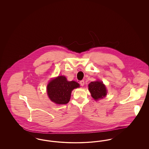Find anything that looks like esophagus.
I'll return each mask as SVG.
<instances>
[{
    "label": "esophagus",
    "instance_id": "34e87169",
    "mask_svg": "<svg viewBox=\"0 0 149 149\" xmlns=\"http://www.w3.org/2000/svg\"><path fill=\"white\" fill-rule=\"evenodd\" d=\"M84 83H85L84 80H81V81H80V84L81 86H84Z\"/></svg>",
    "mask_w": 149,
    "mask_h": 149
}]
</instances>
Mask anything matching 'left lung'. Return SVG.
Wrapping results in <instances>:
<instances>
[{
    "label": "left lung",
    "mask_w": 149,
    "mask_h": 149,
    "mask_svg": "<svg viewBox=\"0 0 149 149\" xmlns=\"http://www.w3.org/2000/svg\"><path fill=\"white\" fill-rule=\"evenodd\" d=\"M89 91L94 100L102 99L106 96L107 91L106 87L103 83V81L97 80L92 81L88 85Z\"/></svg>",
    "instance_id": "obj_1"
}]
</instances>
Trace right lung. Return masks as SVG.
Returning a JSON list of instances; mask_svg holds the SVG:
<instances>
[{
  "label": "right lung",
  "instance_id": "add662e5",
  "mask_svg": "<svg viewBox=\"0 0 149 149\" xmlns=\"http://www.w3.org/2000/svg\"><path fill=\"white\" fill-rule=\"evenodd\" d=\"M79 86V84L75 81H69L65 76H58L50 80L47 86V93L54 103L65 104L70 99L72 91Z\"/></svg>",
  "mask_w": 149,
  "mask_h": 149
}]
</instances>
